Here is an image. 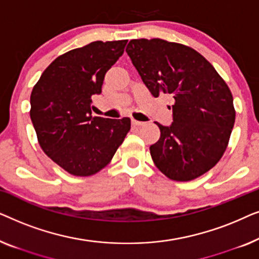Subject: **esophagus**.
Returning a JSON list of instances; mask_svg holds the SVG:
<instances>
[{"mask_svg":"<svg viewBox=\"0 0 259 259\" xmlns=\"http://www.w3.org/2000/svg\"><path fill=\"white\" fill-rule=\"evenodd\" d=\"M132 125H133V126H143V125H145V122H143V121H137V120L132 119Z\"/></svg>","mask_w":259,"mask_h":259,"instance_id":"1","label":"esophagus"}]
</instances>
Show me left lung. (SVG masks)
Listing matches in <instances>:
<instances>
[{
  "label": "left lung",
  "instance_id": "left-lung-1",
  "mask_svg": "<svg viewBox=\"0 0 259 259\" xmlns=\"http://www.w3.org/2000/svg\"><path fill=\"white\" fill-rule=\"evenodd\" d=\"M126 53L154 98L171 95L172 125L162 126L150 147L154 165L167 178L190 182L224 154L235 125L231 91L214 67L189 46L161 38L131 40Z\"/></svg>",
  "mask_w": 259,
  "mask_h": 259
}]
</instances>
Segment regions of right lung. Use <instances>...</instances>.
Instances as JSON below:
<instances>
[{"instance_id":"obj_1","label":"right lung","mask_w":259,"mask_h":259,"mask_svg":"<svg viewBox=\"0 0 259 259\" xmlns=\"http://www.w3.org/2000/svg\"><path fill=\"white\" fill-rule=\"evenodd\" d=\"M127 40L94 41L56 58L30 94V119L42 151L70 175L93 176L111 162L130 118L92 116V97L123 54Z\"/></svg>"}]
</instances>
